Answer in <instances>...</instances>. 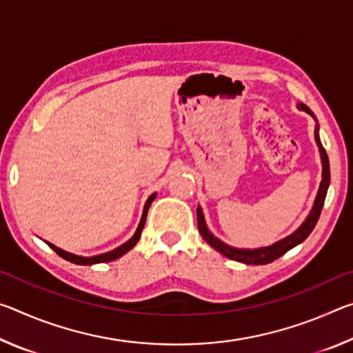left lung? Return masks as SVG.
Wrapping results in <instances>:
<instances>
[{"mask_svg":"<svg viewBox=\"0 0 353 353\" xmlns=\"http://www.w3.org/2000/svg\"><path fill=\"white\" fill-rule=\"evenodd\" d=\"M297 109L307 112L313 118H316L314 113L310 110L305 104H297ZM314 140H316V145H318L319 152H321L322 181L319 185L318 194H316L312 212H310L307 219L303 221L302 225L299 227L296 232H292L290 236L283 238V240L271 244V246L259 248V249H236V248H232V246H229V244H225L221 240H218V238L207 229L204 213H202V208L198 207V210H196V213H198V229H199V234L202 235V238H204V240L210 244L213 249H216L218 252L227 256V259L236 260L240 263H244V265H268V263H272L274 260L280 259V256L288 252L290 249L296 248L297 244L305 241L307 236L313 232L316 223H318L321 210H322V207H324L328 185H330V165H328V157H327L325 149H324V146H322V143L319 140V126H316V129H314Z\"/></svg>","mask_w":353,"mask_h":353,"instance_id":"1","label":"left lung"}]
</instances>
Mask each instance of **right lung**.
<instances>
[{"mask_svg":"<svg viewBox=\"0 0 353 353\" xmlns=\"http://www.w3.org/2000/svg\"><path fill=\"white\" fill-rule=\"evenodd\" d=\"M154 199H155V193L149 196L148 201H146L145 208H143V216H141V219H140L139 227H137L134 236L130 238L129 241L121 244V246H119V248L110 250V252H105V254H101V255H94V256H81V255H74V254L65 252V250L56 248L54 244H51V243H48V244H50V248H51L52 250H54V252H56L57 255H61L62 259H65L67 261L74 263V265H97V263H105V261L117 260V259H119V256H121V255L129 252V250L132 249L137 243H139L140 235H141V230H143V227H145V223H146V216H148L149 205H151V202H152Z\"/></svg>","mask_w":353,"mask_h":353,"instance_id":"add662e5","label":"right lung"}]
</instances>
